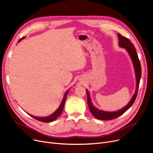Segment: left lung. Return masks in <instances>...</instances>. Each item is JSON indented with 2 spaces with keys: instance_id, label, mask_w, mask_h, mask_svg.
<instances>
[{
  "instance_id": "8db88e82",
  "label": "left lung",
  "mask_w": 153,
  "mask_h": 153,
  "mask_svg": "<svg viewBox=\"0 0 153 153\" xmlns=\"http://www.w3.org/2000/svg\"><path fill=\"white\" fill-rule=\"evenodd\" d=\"M118 36L119 38V42H118L119 46L122 48H125L128 54H129L130 58L133 61L134 71H135V74H136V89H135L134 94L133 95L131 100L130 101L129 103H128V104H127L126 106L124 107L121 110H119L118 111H103L94 107L92 103L89 92H88V91L86 89V92L87 95V103H88V105H89V110L92 113V114L96 118L99 120H110L115 119L120 117V115H122L127 110H128L131 107V105L134 102L136 98V96H137V94H138L140 81L141 77V67L140 61L139 60L138 56V54L136 53L134 45H133L132 43H131L129 39L122 36V35H120V33L118 34Z\"/></svg>"
}]
</instances>
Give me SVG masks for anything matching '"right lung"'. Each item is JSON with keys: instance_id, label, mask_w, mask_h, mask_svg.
<instances>
[{"instance_id": "1", "label": "right lung", "mask_w": 153, "mask_h": 153, "mask_svg": "<svg viewBox=\"0 0 153 153\" xmlns=\"http://www.w3.org/2000/svg\"><path fill=\"white\" fill-rule=\"evenodd\" d=\"M24 38H21L19 41L20 42L21 40L22 39H23ZM69 91H68L65 94H64V97H63V99L62 100V102L60 104L59 107H58V108L56 110L54 113H53V114H51V115H49L48 117H35V116H33V115H30L31 117H33V118L38 120V121H40V122H45V123H49V122H53L55 120L57 119L59 115L61 114L62 113V111L63 110V108H64V103H65V101H66V97H67V95L68 94Z\"/></svg>"}]
</instances>
